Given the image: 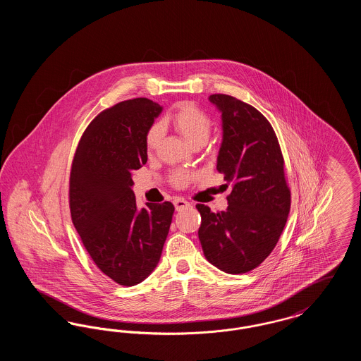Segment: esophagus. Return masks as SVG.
I'll return each mask as SVG.
<instances>
[{
	"mask_svg": "<svg viewBox=\"0 0 361 361\" xmlns=\"http://www.w3.org/2000/svg\"><path fill=\"white\" fill-rule=\"evenodd\" d=\"M173 204H174L177 211H181V209H184V208L189 207L188 202H187L185 199H183V197H176V199L173 200Z\"/></svg>",
	"mask_w": 361,
	"mask_h": 361,
	"instance_id": "1",
	"label": "esophagus"
}]
</instances>
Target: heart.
I'll list each match as a JSON object with an SVG mask.
<instances>
[{
	"label": "heart",
	"mask_w": 361,
	"mask_h": 361,
	"mask_svg": "<svg viewBox=\"0 0 361 361\" xmlns=\"http://www.w3.org/2000/svg\"><path fill=\"white\" fill-rule=\"evenodd\" d=\"M174 130L184 137L190 146L204 145L211 134L212 123L206 112L196 104L181 103L169 118ZM162 134V128L158 123L150 126L146 133L145 145L149 152H153ZM189 180V174L176 172L173 174V183L176 185H183Z\"/></svg>",
	"instance_id": "obj_1"
}]
</instances>
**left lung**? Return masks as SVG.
Listing matches in <instances>:
<instances>
[{
	"instance_id": "8db88e82",
	"label": "left lung",
	"mask_w": 361,
	"mask_h": 361,
	"mask_svg": "<svg viewBox=\"0 0 361 361\" xmlns=\"http://www.w3.org/2000/svg\"><path fill=\"white\" fill-rule=\"evenodd\" d=\"M208 100L222 112L216 169L231 184V193L226 211L196 204L202 215L199 240L212 265L240 275L257 268L275 249L290 214L291 190L267 118L233 96L211 94Z\"/></svg>"
}]
</instances>
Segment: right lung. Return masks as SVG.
Listing matches in <instances>:
<instances>
[{"label": "right lung", "mask_w": 361, "mask_h": 361, "mask_svg": "<svg viewBox=\"0 0 361 361\" xmlns=\"http://www.w3.org/2000/svg\"><path fill=\"white\" fill-rule=\"evenodd\" d=\"M162 106L149 99L104 109L78 143L70 172L71 221L97 268L131 287L154 271L172 224L174 206L139 209L133 173L147 162L145 137Z\"/></svg>", "instance_id": "right-lung-1"}]
</instances>
